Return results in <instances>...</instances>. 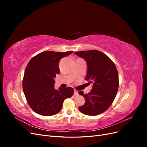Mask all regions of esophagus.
Returning a JSON list of instances; mask_svg holds the SVG:
<instances>
[{"label":"esophagus","mask_w":147,"mask_h":147,"mask_svg":"<svg viewBox=\"0 0 147 147\" xmlns=\"http://www.w3.org/2000/svg\"><path fill=\"white\" fill-rule=\"evenodd\" d=\"M78 91H77V90H74V96H78Z\"/></svg>","instance_id":"34e87169"}]
</instances>
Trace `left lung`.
Returning a JSON list of instances; mask_svg holds the SVG:
<instances>
[{"label": "left lung", "mask_w": 147, "mask_h": 147, "mask_svg": "<svg viewBox=\"0 0 147 147\" xmlns=\"http://www.w3.org/2000/svg\"><path fill=\"white\" fill-rule=\"evenodd\" d=\"M75 54L86 61L88 71L85 80L93 84L88 94L78 92L85 99V103L79 107V110L90 116L99 115L109 108L117 96L119 78L116 66L107 56L98 50L77 51Z\"/></svg>", "instance_id": "8db88e82"}]
</instances>
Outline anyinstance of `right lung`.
I'll return each mask as SVG.
<instances>
[{
    "label": "right lung",
    "mask_w": 147,
    "mask_h": 147,
    "mask_svg": "<svg viewBox=\"0 0 147 147\" xmlns=\"http://www.w3.org/2000/svg\"><path fill=\"white\" fill-rule=\"evenodd\" d=\"M73 51H46L33 57L28 64L23 80V89L30 108L43 116L60 112L64 100L72 96V88H54V78L59 74V61Z\"/></svg>",
    "instance_id": "1"
}]
</instances>
